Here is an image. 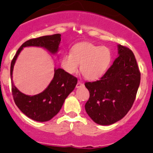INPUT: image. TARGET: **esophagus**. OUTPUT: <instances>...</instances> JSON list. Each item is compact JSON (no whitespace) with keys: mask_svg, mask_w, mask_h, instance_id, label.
Wrapping results in <instances>:
<instances>
[{"mask_svg":"<svg viewBox=\"0 0 153 153\" xmlns=\"http://www.w3.org/2000/svg\"><path fill=\"white\" fill-rule=\"evenodd\" d=\"M82 85H83V84H82L80 81H78V83H77V85H76V88H80L81 86H82Z\"/></svg>","mask_w":153,"mask_h":153,"instance_id":"obj_1","label":"esophagus"}]
</instances>
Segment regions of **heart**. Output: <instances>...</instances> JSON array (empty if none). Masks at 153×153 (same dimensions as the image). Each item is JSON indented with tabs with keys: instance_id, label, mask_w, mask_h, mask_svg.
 Segmentation results:
<instances>
[{
	"instance_id": "obj_1",
	"label": "heart",
	"mask_w": 153,
	"mask_h": 153,
	"mask_svg": "<svg viewBox=\"0 0 153 153\" xmlns=\"http://www.w3.org/2000/svg\"><path fill=\"white\" fill-rule=\"evenodd\" d=\"M111 60L108 47L84 42L74 45L71 53H66L61 59V66L67 73L75 74L80 64V72L88 80H96L105 74Z\"/></svg>"
}]
</instances>
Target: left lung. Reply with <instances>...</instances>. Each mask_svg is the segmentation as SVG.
Segmentation results:
<instances>
[{
    "mask_svg": "<svg viewBox=\"0 0 153 153\" xmlns=\"http://www.w3.org/2000/svg\"><path fill=\"white\" fill-rule=\"evenodd\" d=\"M117 47L118 57L102 78L85 83L90 93L85 111L100 125L114 124L127 114L140 86V73L134 53L121 45Z\"/></svg>",
    "mask_w": 153,
    "mask_h": 153,
    "instance_id": "left-lung-1",
    "label": "left lung"
}]
</instances>
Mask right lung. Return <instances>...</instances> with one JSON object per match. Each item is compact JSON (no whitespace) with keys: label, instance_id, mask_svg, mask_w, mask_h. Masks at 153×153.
<instances>
[{"label":"right lung","instance_id":"1","mask_svg":"<svg viewBox=\"0 0 153 153\" xmlns=\"http://www.w3.org/2000/svg\"><path fill=\"white\" fill-rule=\"evenodd\" d=\"M60 42V34L28 40L20 47L10 64L12 94L16 105L24 114L36 122H47L57 114L65 100L74 90L78 79L63 69L55 68L54 77L48 86L40 94L29 96L23 94L13 85V66L24 47H42L52 54H56L59 51Z\"/></svg>","mask_w":153,"mask_h":153}]
</instances>
